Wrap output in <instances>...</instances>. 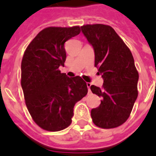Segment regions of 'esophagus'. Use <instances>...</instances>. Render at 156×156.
<instances>
[{
	"label": "esophagus",
	"mask_w": 156,
	"mask_h": 156,
	"mask_svg": "<svg viewBox=\"0 0 156 156\" xmlns=\"http://www.w3.org/2000/svg\"><path fill=\"white\" fill-rule=\"evenodd\" d=\"M87 87H88V90H89V92L90 91V86H91V84H90V83H87Z\"/></svg>",
	"instance_id": "1"
}]
</instances>
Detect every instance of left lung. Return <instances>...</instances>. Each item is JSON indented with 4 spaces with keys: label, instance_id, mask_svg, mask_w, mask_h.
<instances>
[{
    "label": "left lung",
    "instance_id": "8db88e82",
    "mask_svg": "<svg viewBox=\"0 0 156 156\" xmlns=\"http://www.w3.org/2000/svg\"><path fill=\"white\" fill-rule=\"evenodd\" d=\"M95 52V66L102 76V88L90 86L93 94L102 98L90 116L95 126L116 128L129 118L138 97V73L130 50L110 26L81 27Z\"/></svg>",
    "mask_w": 156,
    "mask_h": 156
}]
</instances>
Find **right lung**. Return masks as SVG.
I'll use <instances>...</instances> for the list:
<instances>
[{
  "label": "right lung",
  "instance_id": "1",
  "mask_svg": "<svg viewBox=\"0 0 156 156\" xmlns=\"http://www.w3.org/2000/svg\"><path fill=\"white\" fill-rule=\"evenodd\" d=\"M79 33V27L45 28L23 55L21 85L26 105L35 123L45 130L67 128L73 107L87 94V83L81 77L69 78L59 70L66 59L65 43Z\"/></svg>",
  "mask_w": 156,
  "mask_h": 156
}]
</instances>
